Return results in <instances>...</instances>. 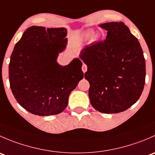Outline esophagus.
Returning <instances> with one entry per match:
<instances>
[{
  "mask_svg": "<svg viewBox=\"0 0 155 155\" xmlns=\"http://www.w3.org/2000/svg\"><path fill=\"white\" fill-rule=\"evenodd\" d=\"M87 65L85 64H83V65H82V71H83V73H85V72L87 71Z\"/></svg>",
  "mask_w": 155,
  "mask_h": 155,
  "instance_id": "34e87169",
  "label": "esophagus"
}]
</instances>
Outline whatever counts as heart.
<instances>
[{"label":"heart","instance_id":"1","mask_svg":"<svg viewBox=\"0 0 155 155\" xmlns=\"http://www.w3.org/2000/svg\"><path fill=\"white\" fill-rule=\"evenodd\" d=\"M94 34V31H92V30H88V31H85V32L84 33V38L86 39V40L87 39L91 38V37H93Z\"/></svg>","mask_w":155,"mask_h":155}]
</instances>
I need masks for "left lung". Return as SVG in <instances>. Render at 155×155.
Segmentation results:
<instances>
[{
  "instance_id": "obj_1",
  "label": "left lung",
  "mask_w": 155,
  "mask_h": 155,
  "mask_svg": "<svg viewBox=\"0 0 155 155\" xmlns=\"http://www.w3.org/2000/svg\"><path fill=\"white\" fill-rule=\"evenodd\" d=\"M107 38L85 46L80 58L87 65L92 107L103 113L124 112L139 100L145 81V61L140 42L124 23L100 25Z\"/></svg>"
}]
</instances>
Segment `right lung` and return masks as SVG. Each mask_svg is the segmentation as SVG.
Segmentation results:
<instances>
[{
  "label": "right lung",
  "mask_w": 155,
  "mask_h": 155,
  "mask_svg": "<svg viewBox=\"0 0 155 155\" xmlns=\"http://www.w3.org/2000/svg\"><path fill=\"white\" fill-rule=\"evenodd\" d=\"M67 29L31 26L12 51L9 64L10 88L17 102L31 113L57 115L68 104L70 92L84 73L82 62L75 58L67 66L57 58L66 48Z\"/></svg>",
  "instance_id": "right-lung-1"
}]
</instances>
